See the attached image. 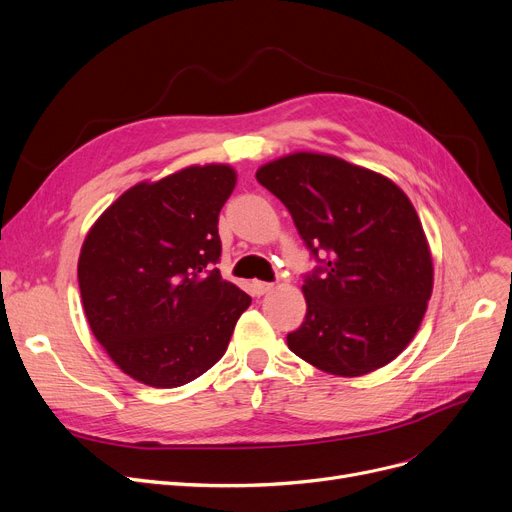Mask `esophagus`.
I'll return each mask as SVG.
<instances>
[{
    "label": "esophagus",
    "mask_w": 512,
    "mask_h": 512,
    "mask_svg": "<svg viewBox=\"0 0 512 512\" xmlns=\"http://www.w3.org/2000/svg\"><path fill=\"white\" fill-rule=\"evenodd\" d=\"M253 288L257 294H267L270 290H274V284L270 282H253Z\"/></svg>",
    "instance_id": "esophagus-1"
}]
</instances>
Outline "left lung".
<instances>
[{
	"mask_svg": "<svg viewBox=\"0 0 512 512\" xmlns=\"http://www.w3.org/2000/svg\"><path fill=\"white\" fill-rule=\"evenodd\" d=\"M257 180L290 211L326 265L303 284L307 315L290 351L338 378L394 361L415 338L434 290V261L419 215L388 176L330 153L294 151Z\"/></svg>",
	"mask_w": 512,
	"mask_h": 512,
	"instance_id": "left-lung-1",
	"label": "left lung"
}]
</instances>
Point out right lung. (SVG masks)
Listing matches in <instances>:
<instances>
[{
	"instance_id": "1",
	"label": "right lung",
	"mask_w": 512,
	"mask_h": 512,
	"mask_svg": "<svg viewBox=\"0 0 512 512\" xmlns=\"http://www.w3.org/2000/svg\"><path fill=\"white\" fill-rule=\"evenodd\" d=\"M228 164L186 166L130 186L89 228L78 286L89 328L132 380L178 388L218 363L251 297L222 280L218 215Z\"/></svg>"
}]
</instances>
